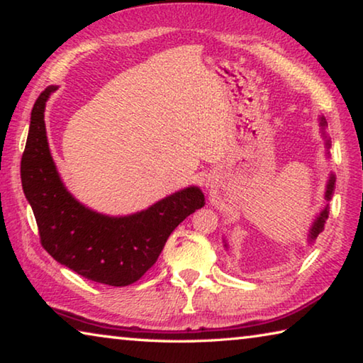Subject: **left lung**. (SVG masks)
Segmentation results:
<instances>
[{
    "instance_id": "1",
    "label": "left lung",
    "mask_w": 363,
    "mask_h": 363,
    "mask_svg": "<svg viewBox=\"0 0 363 363\" xmlns=\"http://www.w3.org/2000/svg\"><path fill=\"white\" fill-rule=\"evenodd\" d=\"M318 121H320V123H318V125H320V128H322V136L325 138V147H327V155H330L328 149H330V145H331V140L327 136V133H325V128H327V120H325V116L322 115L320 118H318ZM335 182H336V177H335L333 173H331L330 177H328V182H327V190H325V200H330L331 195H333ZM328 213H330V206L327 205L320 211V214H318V216L314 219V223H312L311 229H309V233H307V242L314 243V240L318 237V233H320L325 229V223H327V219H328ZM224 247L227 248L225 240H224Z\"/></svg>"
}]
</instances>
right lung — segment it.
<instances>
[{"label":"right lung","mask_w":363,"mask_h":363,"mask_svg":"<svg viewBox=\"0 0 363 363\" xmlns=\"http://www.w3.org/2000/svg\"><path fill=\"white\" fill-rule=\"evenodd\" d=\"M56 89L48 86L35 102L21 162L23 194L41 245L84 279L110 286L131 285L155 264L171 232L205 205V195L190 186L128 216H107L79 203L60 179L48 144L45 108Z\"/></svg>","instance_id":"1"}]
</instances>
